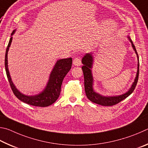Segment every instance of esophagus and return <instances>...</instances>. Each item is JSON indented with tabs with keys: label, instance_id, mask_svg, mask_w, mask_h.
<instances>
[{
	"label": "esophagus",
	"instance_id": "34e87169",
	"mask_svg": "<svg viewBox=\"0 0 148 148\" xmlns=\"http://www.w3.org/2000/svg\"><path fill=\"white\" fill-rule=\"evenodd\" d=\"M73 64H74V66H81V58H80L79 57H76V58L73 60Z\"/></svg>",
	"mask_w": 148,
	"mask_h": 148
}]
</instances>
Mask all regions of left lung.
<instances>
[{
	"label": "left lung",
	"instance_id": "1",
	"mask_svg": "<svg viewBox=\"0 0 148 148\" xmlns=\"http://www.w3.org/2000/svg\"><path fill=\"white\" fill-rule=\"evenodd\" d=\"M127 38L131 42L132 47H133V50L135 52L137 56V59H138V67H137V68L138 69H137L136 75L135 79H134L133 83L132 84L131 88H129L128 91L125 93V94L120 95H116V96H104V95H102L98 94L97 92H95L94 90V88H93V85H94V77H93L92 73L93 64H94V56H93L92 54L93 53H86L84 56L83 58H82V63L83 64V66L82 67V71H83L84 78V90L88 99L90 101H91L92 102L102 106H112L120 103L122 100L125 99V98L127 97L129 95H130L134 91L138 79L139 59L136 48L134 47L131 39L129 36H127Z\"/></svg>",
	"mask_w": 148,
	"mask_h": 148
}]
</instances>
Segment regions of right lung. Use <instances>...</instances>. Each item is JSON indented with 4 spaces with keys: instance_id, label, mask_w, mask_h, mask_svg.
Here are the masks:
<instances>
[{
    "instance_id": "right-lung-1",
    "label": "right lung",
    "mask_w": 148,
    "mask_h": 148,
    "mask_svg": "<svg viewBox=\"0 0 148 148\" xmlns=\"http://www.w3.org/2000/svg\"><path fill=\"white\" fill-rule=\"evenodd\" d=\"M15 31L16 29L13 31L12 33V37L10 39L6 51V54H5V69H6V75L10 86L12 88L14 95L21 101L28 105L36 106V107H48L55 102L60 94L62 81L65 76L71 68L72 58L60 59L57 60L49 75L47 84L44 90L40 94L34 95H27L23 94L16 88L14 84L13 83L10 75L8 65V52L11 45L13 38L12 36L14 34Z\"/></svg>"
}]
</instances>
